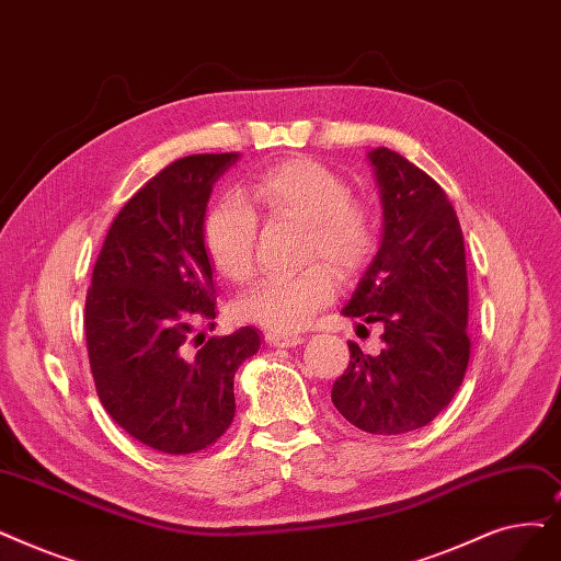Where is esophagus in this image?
Here are the masks:
<instances>
[{
	"mask_svg": "<svg viewBox=\"0 0 561 561\" xmlns=\"http://www.w3.org/2000/svg\"><path fill=\"white\" fill-rule=\"evenodd\" d=\"M305 336L298 332H265V344H271L275 348H290L302 344Z\"/></svg>",
	"mask_w": 561,
	"mask_h": 561,
	"instance_id": "obj_1",
	"label": "esophagus"
}]
</instances>
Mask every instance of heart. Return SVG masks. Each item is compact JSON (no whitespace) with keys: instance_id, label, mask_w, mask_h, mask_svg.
<instances>
[{"instance_id":"1","label":"heart","mask_w":561,"mask_h":561,"mask_svg":"<svg viewBox=\"0 0 561 561\" xmlns=\"http://www.w3.org/2000/svg\"><path fill=\"white\" fill-rule=\"evenodd\" d=\"M250 199L265 215L305 222V261L328 259L341 275H353L376 250L371 208L353 197L344 176L319 160L294 158L267 169L250 185ZM256 229V213L236 194L222 197L206 213L204 248L225 279L242 284L252 277ZM332 265L311 263L296 275L265 277L238 298L236 313L273 332H296L334 300Z\"/></svg>"}]
</instances>
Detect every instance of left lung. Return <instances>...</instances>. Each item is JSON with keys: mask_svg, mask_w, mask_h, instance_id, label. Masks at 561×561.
<instances>
[{"mask_svg": "<svg viewBox=\"0 0 561 561\" xmlns=\"http://www.w3.org/2000/svg\"><path fill=\"white\" fill-rule=\"evenodd\" d=\"M382 202V240L344 316L382 325V351L362 353L332 385L353 426L399 435L449 405L470 362L466 245L445 190L385 146L369 153ZM364 328V325H359Z\"/></svg>", "mask_w": 561, "mask_h": 561, "instance_id": "8db88e82", "label": "left lung"}]
</instances>
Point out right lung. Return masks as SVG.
I'll list each match as a JSON object with an SVG mask.
<instances>
[{"label":"right lung","mask_w":561,"mask_h":561,"mask_svg":"<svg viewBox=\"0 0 561 561\" xmlns=\"http://www.w3.org/2000/svg\"><path fill=\"white\" fill-rule=\"evenodd\" d=\"M238 153L187 156L121 208L93 265L84 332L95 392L141 445L194 454L233 422V376L261 346L254 328L204 341L215 284L202 227L215 181ZM201 341L192 352L188 341Z\"/></svg>","instance_id":"1"}]
</instances>
